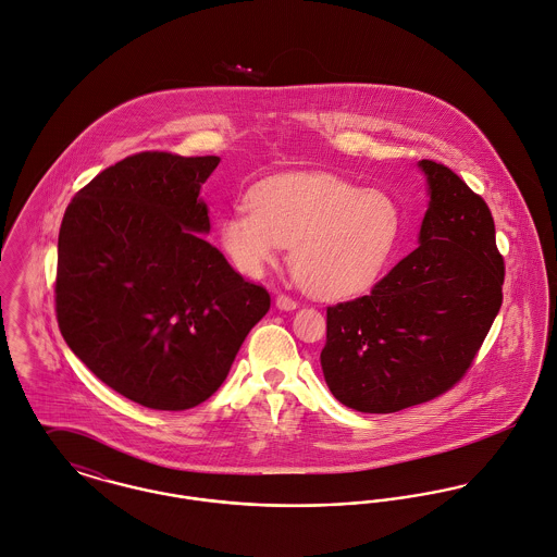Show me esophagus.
<instances>
[{
	"mask_svg": "<svg viewBox=\"0 0 557 557\" xmlns=\"http://www.w3.org/2000/svg\"><path fill=\"white\" fill-rule=\"evenodd\" d=\"M275 308L282 309V311H293V309L299 308V304L286 295H277L275 297Z\"/></svg>",
	"mask_w": 557,
	"mask_h": 557,
	"instance_id": "esophagus-1",
	"label": "esophagus"
}]
</instances>
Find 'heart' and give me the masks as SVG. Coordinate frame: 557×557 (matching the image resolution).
<instances>
[{"mask_svg":"<svg viewBox=\"0 0 557 557\" xmlns=\"http://www.w3.org/2000/svg\"><path fill=\"white\" fill-rule=\"evenodd\" d=\"M220 246L249 277L293 248L290 264L309 295L346 299L370 290L404 233L397 200L329 173L284 175L249 191L218 226Z\"/></svg>","mask_w":557,"mask_h":557,"instance_id":"1","label":"heart"}]
</instances>
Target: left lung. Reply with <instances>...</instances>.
<instances>
[{"mask_svg":"<svg viewBox=\"0 0 557 557\" xmlns=\"http://www.w3.org/2000/svg\"><path fill=\"white\" fill-rule=\"evenodd\" d=\"M419 169L430 194L419 248L370 295L326 309L322 373L333 397L359 412H399L448 391L502 306L490 207L444 164Z\"/></svg>","mask_w":557,"mask_h":557,"instance_id":"8db88e82","label":"left lung"}]
</instances>
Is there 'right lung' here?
<instances>
[{"mask_svg":"<svg viewBox=\"0 0 557 557\" xmlns=\"http://www.w3.org/2000/svg\"><path fill=\"white\" fill-rule=\"evenodd\" d=\"M218 156L162 151L102 171L65 209L58 242V322L104 384L151 410H187L226 380L271 308L209 235L200 187Z\"/></svg>","mask_w":557,"mask_h":557,"instance_id":"right-lung-1","label":"right lung"}]
</instances>
